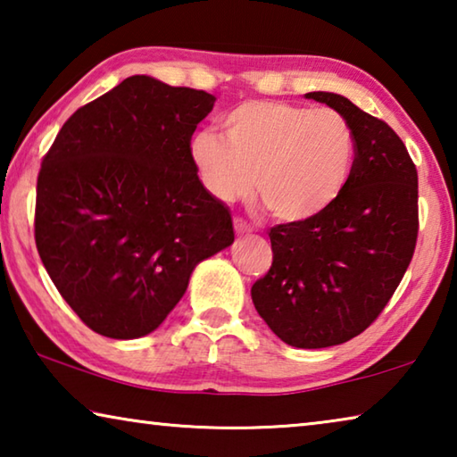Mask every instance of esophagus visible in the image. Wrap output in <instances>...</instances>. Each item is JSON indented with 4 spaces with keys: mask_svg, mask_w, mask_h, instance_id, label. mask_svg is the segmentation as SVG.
<instances>
[{
    "mask_svg": "<svg viewBox=\"0 0 457 457\" xmlns=\"http://www.w3.org/2000/svg\"><path fill=\"white\" fill-rule=\"evenodd\" d=\"M234 228H236V234H237V236L252 234V228L247 226V223H245L244 220H239V218H236V220H234Z\"/></svg>",
    "mask_w": 457,
    "mask_h": 457,
    "instance_id": "esophagus-1",
    "label": "esophagus"
}]
</instances>
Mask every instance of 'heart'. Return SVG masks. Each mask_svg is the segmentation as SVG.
<instances>
[{
    "label": "heart",
    "instance_id": "1",
    "mask_svg": "<svg viewBox=\"0 0 457 457\" xmlns=\"http://www.w3.org/2000/svg\"><path fill=\"white\" fill-rule=\"evenodd\" d=\"M221 137L199 130L189 157L201 187L220 204L252 197L272 218L303 223L340 197L354 163L351 122L335 108L247 100L223 117Z\"/></svg>",
    "mask_w": 457,
    "mask_h": 457
}]
</instances>
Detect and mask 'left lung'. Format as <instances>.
Masks as SVG:
<instances>
[{"label": "left lung", "instance_id": "left-lung-1", "mask_svg": "<svg viewBox=\"0 0 457 457\" xmlns=\"http://www.w3.org/2000/svg\"><path fill=\"white\" fill-rule=\"evenodd\" d=\"M306 98L351 122L354 163L319 218L270 229L272 268L252 286L258 314L286 345L327 349L361 335L389 303L417 242V169L386 122L335 92Z\"/></svg>", "mask_w": 457, "mask_h": 457}]
</instances>
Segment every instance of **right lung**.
I'll return each instance as SVG.
<instances>
[{
    "instance_id": "obj_1",
    "label": "right lung",
    "mask_w": 457,
    "mask_h": 457,
    "mask_svg": "<svg viewBox=\"0 0 457 457\" xmlns=\"http://www.w3.org/2000/svg\"><path fill=\"white\" fill-rule=\"evenodd\" d=\"M215 96L137 74L79 108L42 161L36 245L80 320L108 338L153 332L193 270L234 244L229 210L189 157Z\"/></svg>"
}]
</instances>
